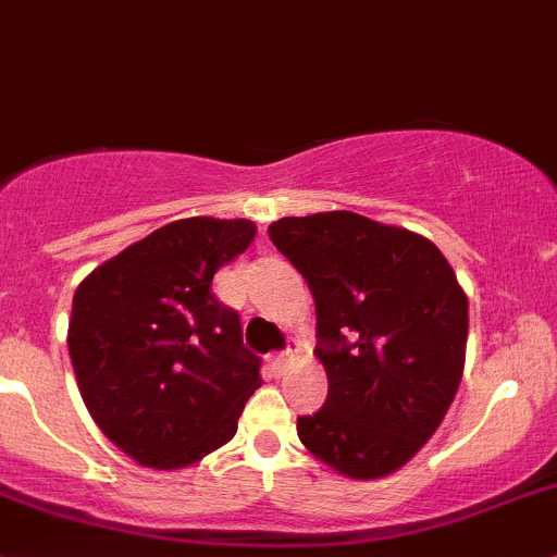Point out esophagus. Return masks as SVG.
<instances>
[{
	"label": "esophagus",
	"mask_w": 557,
	"mask_h": 557,
	"mask_svg": "<svg viewBox=\"0 0 557 557\" xmlns=\"http://www.w3.org/2000/svg\"><path fill=\"white\" fill-rule=\"evenodd\" d=\"M267 361H269V367L274 369V372H285V369H288V363L294 361V358H290V352H272Z\"/></svg>",
	"instance_id": "esophagus-1"
}]
</instances>
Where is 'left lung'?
Returning a JSON list of instances; mask_svg holds the SVG:
<instances>
[{
  "label": "left lung",
  "mask_w": 557,
  "mask_h": 557,
  "mask_svg": "<svg viewBox=\"0 0 557 557\" xmlns=\"http://www.w3.org/2000/svg\"><path fill=\"white\" fill-rule=\"evenodd\" d=\"M269 237L310 285L329 377L323 409L296 423L301 445L350 480L393 474L458 393L469 296L431 239L358 212L280 218Z\"/></svg>",
  "instance_id": "left-lung-1"
}]
</instances>
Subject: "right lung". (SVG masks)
<instances>
[{
  "instance_id": "add662e5",
  "label": "right lung",
  "mask_w": 557,
  "mask_h": 557,
  "mask_svg": "<svg viewBox=\"0 0 557 557\" xmlns=\"http://www.w3.org/2000/svg\"><path fill=\"white\" fill-rule=\"evenodd\" d=\"M256 232L247 218H183L77 285L66 331L77 387L99 431L139 466L185 469L223 447L261 387L239 314L212 294Z\"/></svg>"
}]
</instances>
